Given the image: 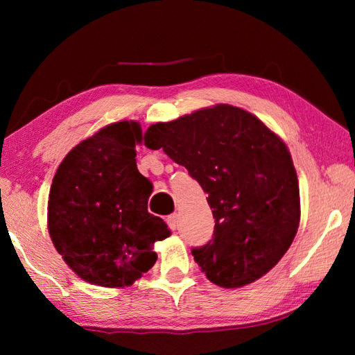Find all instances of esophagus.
<instances>
[{"instance_id":"1","label":"esophagus","mask_w":355,"mask_h":355,"mask_svg":"<svg viewBox=\"0 0 355 355\" xmlns=\"http://www.w3.org/2000/svg\"><path fill=\"white\" fill-rule=\"evenodd\" d=\"M166 223H168V225L172 230H175L177 225H178V215L177 214L169 215L168 218H166Z\"/></svg>"}]
</instances>
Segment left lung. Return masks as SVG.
Masks as SVG:
<instances>
[{
	"label": "left lung",
	"instance_id": "8db88e82",
	"mask_svg": "<svg viewBox=\"0 0 355 355\" xmlns=\"http://www.w3.org/2000/svg\"><path fill=\"white\" fill-rule=\"evenodd\" d=\"M209 193L214 236L193 247L209 281L238 288L273 268L300 220L299 183L285 143L258 117L230 105L195 111L145 132Z\"/></svg>",
	"mask_w": 355,
	"mask_h": 355
}]
</instances>
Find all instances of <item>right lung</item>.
I'll list each match as a JSON object with an SVG mask.
<instances>
[{
	"mask_svg": "<svg viewBox=\"0 0 355 355\" xmlns=\"http://www.w3.org/2000/svg\"><path fill=\"white\" fill-rule=\"evenodd\" d=\"M137 122H117L80 141L59 164L49 195V232L74 273L125 286L154 266V244L171 235L148 212L153 184L135 164Z\"/></svg>",
	"mask_w": 355,
	"mask_h": 355,
	"instance_id": "right-lung-1",
	"label": "right lung"
}]
</instances>
